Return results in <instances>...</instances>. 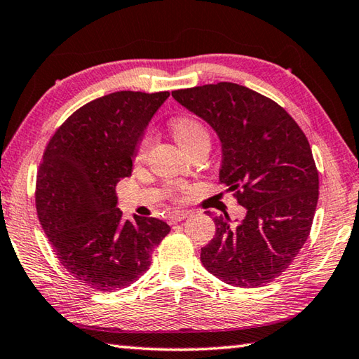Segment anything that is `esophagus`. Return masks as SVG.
<instances>
[{
  "label": "esophagus",
  "instance_id": "obj_1",
  "mask_svg": "<svg viewBox=\"0 0 359 359\" xmlns=\"http://www.w3.org/2000/svg\"><path fill=\"white\" fill-rule=\"evenodd\" d=\"M188 216H189V212H174V213H171V216H170V222H171V224H177V222H180V221L187 219Z\"/></svg>",
  "mask_w": 359,
  "mask_h": 359
}]
</instances>
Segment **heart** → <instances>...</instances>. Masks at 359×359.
Wrapping results in <instances>:
<instances>
[{"mask_svg":"<svg viewBox=\"0 0 359 359\" xmlns=\"http://www.w3.org/2000/svg\"><path fill=\"white\" fill-rule=\"evenodd\" d=\"M171 130H172L174 138L177 140V143L184 147V149H187V147L191 146L193 143L199 142L202 138H208V132L205 129V126H203L199 119H196L193 116L175 118L171 123ZM149 143H151V135L149 133H146V135L140 140L135 147V152H133V161H135V163H140V161L144 160Z\"/></svg>","mask_w":359,"mask_h":359,"instance_id":"1","label":"heart"}]
</instances>
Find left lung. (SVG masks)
I'll list each match as a JSON object with an SVG mask.
<instances>
[{"instance_id": "obj_1", "label": "left lung", "mask_w": 359, "mask_h": 359, "mask_svg": "<svg viewBox=\"0 0 359 359\" xmlns=\"http://www.w3.org/2000/svg\"><path fill=\"white\" fill-rule=\"evenodd\" d=\"M172 97L212 126L222 147L219 182L245 216H216V235L201 249L210 273L238 287L282 276L310 235L319 172L310 143L287 111L231 82L174 90Z\"/></svg>"}]
</instances>
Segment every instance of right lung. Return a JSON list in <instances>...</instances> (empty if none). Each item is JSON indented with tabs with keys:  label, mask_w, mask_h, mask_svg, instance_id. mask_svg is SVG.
Instances as JSON below:
<instances>
[{
	"label": "right lung",
	"mask_w": 359,
	"mask_h": 359,
	"mask_svg": "<svg viewBox=\"0 0 359 359\" xmlns=\"http://www.w3.org/2000/svg\"><path fill=\"white\" fill-rule=\"evenodd\" d=\"M170 93L115 91L83 105L55 130L37 175L35 207L72 276L101 292L137 282L171 227L157 217L123 219L115 188Z\"/></svg>",
	"instance_id": "add662e5"
}]
</instances>
